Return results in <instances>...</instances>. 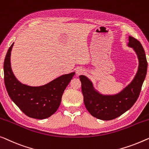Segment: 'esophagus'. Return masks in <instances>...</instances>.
<instances>
[{
    "instance_id": "34e87169",
    "label": "esophagus",
    "mask_w": 149,
    "mask_h": 149,
    "mask_svg": "<svg viewBox=\"0 0 149 149\" xmlns=\"http://www.w3.org/2000/svg\"><path fill=\"white\" fill-rule=\"evenodd\" d=\"M84 69L83 68H81V67H79L78 68H77V71H76V74H77V75H81V74H83V73L84 72Z\"/></svg>"
}]
</instances>
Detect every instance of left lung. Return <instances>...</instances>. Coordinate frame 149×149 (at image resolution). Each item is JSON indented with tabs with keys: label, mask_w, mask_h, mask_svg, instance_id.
<instances>
[{
	"label": "left lung",
	"mask_w": 149,
	"mask_h": 149,
	"mask_svg": "<svg viewBox=\"0 0 149 149\" xmlns=\"http://www.w3.org/2000/svg\"><path fill=\"white\" fill-rule=\"evenodd\" d=\"M128 46L132 48L139 59V68L134 78L120 93L103 95L95 89L93 83L85 75H80L84 103L88 111L97 119L111 120L130 109L136 101L147 71L145 52L139 41L129 36Z\"/></svg>",
	"instance_id": "8db88e82"
}]
</instances>
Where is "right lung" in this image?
Returning a JSON list of instances; mask_svg holds the SVG:
<instances>
[{
  "label": "right lung",
  "mask_w": 149,
  "mask_h": 149,
  "mask_svg": "<svg viewBox=\"0 0 149 149\" xmlns=\"http://www.w3.org/2000/svg\"><path fill=\"white\" fill-rule=\"evenodd\" d=\"M13 44L4 62V80L12 101L25 115L35 119L49 118L58 109L64 91L75 72L63 74L44 85L32 87L21 83L15 76L10 65Z\"/></svg>",
  "instance_id": "obj_1"
}]
</instances>
